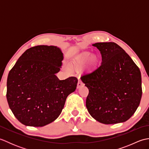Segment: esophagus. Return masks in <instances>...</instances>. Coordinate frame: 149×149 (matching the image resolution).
<instances>
[{
    "label": "esophagus",
    "instance_id": "1",
    "mask_svg": "<svg viewBox=\"0 0 149 149\" xmlns=\"http://www.w3.org/2000/svg\"><path fill=\"white\" fill-rule=\"evenodd\" d=\"M83 86H84V83L82 82L81 80H79L78 83H77V89H79V88H80L81 87H82Z\"/></svg>",
    "mask_w": 149,
    "mask_h": 149
}]
</instances>
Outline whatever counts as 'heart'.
<instances>
[{"instance_id":"obj_1","label":"heart","mask_w":149,"mask_h":149,"mask_svg":"<svg viewBox=\"0 0 149 149\" xmlns=\"http://www.w3.org/2000/svg\"><path fill=\"white\" fill-rule=\"evenodd\" d=\"M90 56L91 54L90 53H86V54H84L83 55H81L76 59V61H75V64H76L77 66H79L84 65L85 63L88 61V60L89 59ZM98 61H99V58H98V57L97 56L95 55L92 56L90 59L89 66H95L97 64Z\"/></svg>"}]
</instances>
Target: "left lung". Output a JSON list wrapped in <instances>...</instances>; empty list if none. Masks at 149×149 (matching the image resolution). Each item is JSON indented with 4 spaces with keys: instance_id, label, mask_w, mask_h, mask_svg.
Wrapping results in <instances>:
<instances>
[{
    "instance_id": "obj_1",
    "label": "left lung",
    "mask_w": 149,
    "mask_h": 149,
    "mask_svg": "<svg viewBox=\"0 0 149 149\" xmlns=\"http://www.w3.org/2000/svg\"><path fill=\"white\" fill-rule=\"evenodd\" d=\"M92 45L99 50L102 62L81 77L89 90L87 109L95 120L104 124L124 122L140 105L142 95L140 69L115 43Z\"/></svg>"
}]
</instances>
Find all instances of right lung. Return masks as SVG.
<instances>
[{
    "instance_id": "right-lung-1",
    "label": "right lung",
    "mask_w": 149,
    "mask_h": 149,
    "mask_svg": "<svg viewBox=\"0 0 149 149\" xmlns=\"http://www.w3.org/2000/svg\"><path fill=\"white\" fill-rule=\"evenodd\" d=\"M63 60L59 47L38 45L26 50L9 71L6 97L22 124L43 127L61 114L78 81L75 77L59 80L56 76Z\"/></svg>"
}]
</instances>
